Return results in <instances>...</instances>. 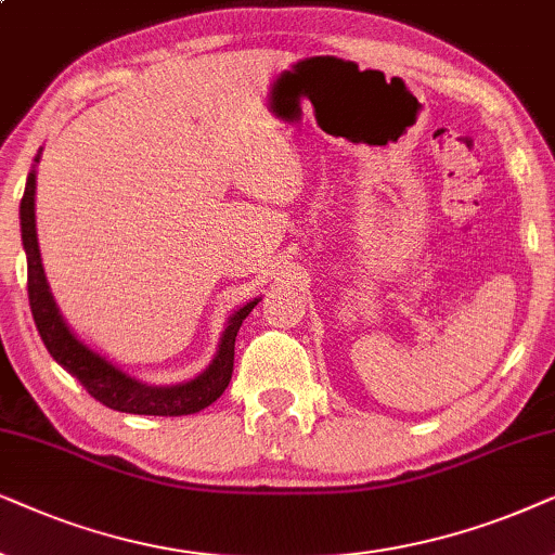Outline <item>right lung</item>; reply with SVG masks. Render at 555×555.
I'll list each match as a JSON object with an SVG mask.
<instances>
[{
  "label": "right lung",
  "instance_id": "1",
  "mask_svg": "<svg viewBox=\"0 0 555 555\" xmlns=\"http://www.w3.org/2000/svg\"><path fill=\"white\" fill-rule=\"evenodd\" d=\"M37 162V159H35ZM20 225H22V243H25L27 254V294L29 309H33L37 332H40L42 343L48 352L53 354L55 363H61L73 378H78L88 393L95 401L114 411L124 413H142V416H184V413H197L205 405L218 401L223 396L233 375V358H235V335H238L241 324L250 314V309L258 305L248 301L246 307L238 309L231 320H228L225 335L220 339L218 354L212 360L208 371L197 375L195 380L182 383V386L157 388L146 386L131 378L116 365H111L106 358L93 352L68 330L57 312L53 297H50L46 271L40 263V248H37V231H35V172L27 177L25 195L20 203Z\"/></svg>",
  "mask_w": 555,
  "mask_h": 555
}]
</instances>
